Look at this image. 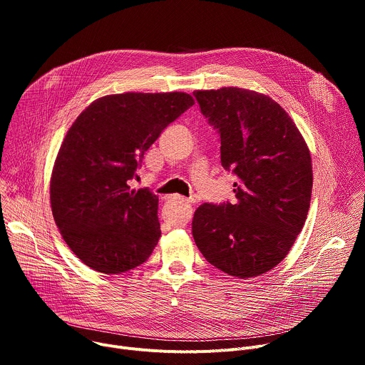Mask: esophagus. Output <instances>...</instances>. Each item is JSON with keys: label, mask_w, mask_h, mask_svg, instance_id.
Instances as JSON below:
<instances>
[{"label": "esophagus", "mask_w": 365, "mask_h": 365, "mask_svg": "<svg viewBox=\"0 0 365 365\" xmlns=\"http://www.w3.org/2000/svg\"><path fill=\"white\" fill-rule=\"evenodd\" d=\"M170 199H172V200H176V202H180V203H183V205H186V206H190V200H189V199H185V197H182V196L175 195V196H172Z\"/></svg>", "instance_id": "1"}]
</instances>
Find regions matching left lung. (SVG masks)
I'll use <instances>...</instances> for the list:
<instances>
[{"mask_svg": "<svg viewBox=\"0 0 365 365\" xmlns=\"http://www.w3.org/2000/svg\"><path fill=\"white\" fill-rule=\"evenodd\" d=\"M193 95L220 133L222 168L238 179L232 203H203L195 211L193 240L221 272L262 276L289 254L304 225L314 183L307 144L264 93L230 86Z\"/></svg>", "mask_w": 365, "mask_h": 365, "instance_id": "1", "label": "left lung"}]
</instances>
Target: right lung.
Instances as JSON below:
<instances>
[{"instance_id":"1","label":"right lung","mask_w":365,"mask_h":365,"mask_svg":"<svg viewBox=\"0 0 365 365\" xmlns=\"http://www.w3.org/2000/svg\"><path fill=\"white\" fill-rule=\"evenodd\" d=\"M195 103L185 92L98 98L69 128L50 179L55 222L83 264L120 274L158 245L159 197L131 189L144 153Z\"/></svg>"}]
</instances>
